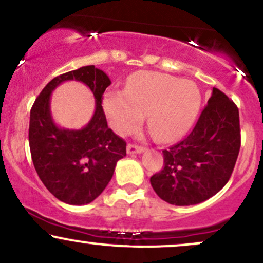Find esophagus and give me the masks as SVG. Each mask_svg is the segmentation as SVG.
Segmentation results:
<instances>
[{
    "label": "esophagus",
    "instance_id": "obj_1",
    "mask_svg": "<svg viewBox=\"0 0 263 263\" xmlns=\"http://www.w3.org/2000/svg\"><path fill=\"white\" fill-rule=\"evenodd\" d=\"M144 151V148L143 147H141V146H136V144H131L129 143L128 146H127V153L128 155H135V153H142Z\"/></svg>",
    "mask_w": 263,
    "mask_h": 263
}]
</instances>
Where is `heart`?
<instances>
[{"mask_svg": "<svg viewBox=\"0 0 263 263\" xmlns=\"http://www.w3.org/2000/svg\"><path fill=\"white\" fill-rule=\"evenodd\" d=\"M200 91L194 83L162 73H138L126 92H108L104 110L117 134L128 135L147 116V127L159 142L182 137L197 117Z\"/></svg>", "mask_w": 263, "mask_h": 263, "instance_id": "1", "label": "heart"}]
</instances>
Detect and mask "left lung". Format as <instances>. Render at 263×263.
Returning <instances> with one entry per match:
<instances>
[{
	"label": "left lung",
	"instance_id": "obj_1",
	"mask_svg": "<svg viewBox=\"0 0 263 263\" xmlns=\"http://www.w3.org/2000/svg\"><path fill=\"white\" fill-rule=\"evenodd\" d=\"M240 144L238 108L213 87L192 132L163 151L164 168L151 177L152 188L159 198L178 206L203 203L229 182Z\"/></svg>",
	"mask_w": 263,
	"mask_h": 263
}]
</instances>
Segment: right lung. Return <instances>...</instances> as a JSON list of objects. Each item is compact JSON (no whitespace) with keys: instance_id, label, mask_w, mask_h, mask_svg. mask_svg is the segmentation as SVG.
Returning a JSON list of instances; mask_svg holds the SVG:
<instances>
[{"instance_id":"1","label":"right lung","mask_w":263,"mask_h":263,"mask_svg":"<svg viewBox=\"0 0 263 263\" xmlns=\"http://www.w3.org/2000/svg\"><path fill=\"white\" fill-rule=\"evenodd\" d=\"M79 81L92 90L96 111L80 130L59 128L50 112L51 92L64 81ZM110 78L93 65L54 78L31 108L29 148L38 177L45 188L70 205H85L104 192L117 161L126 156V142L107 127L101 101Z\"/></svg>"}]
</instances>
